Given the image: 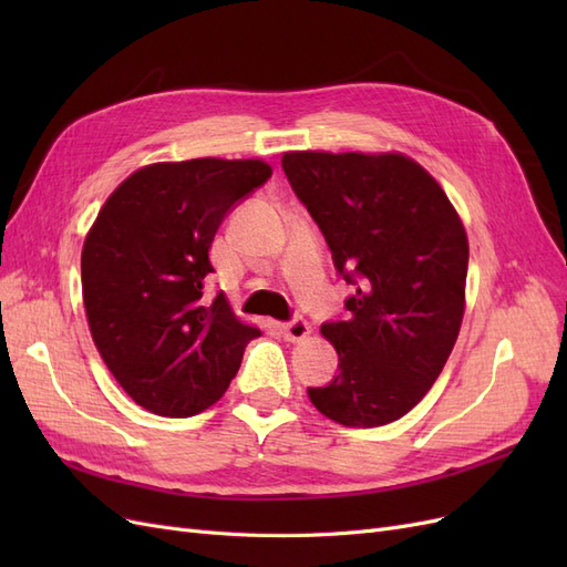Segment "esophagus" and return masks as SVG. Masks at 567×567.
<instances>
[{
	"label": "esophagus",
	"mask_w": 567,
	"mask_h": 567,
	"mask_svg": "<svg viewBox=\"0 0 567 567\" xmlns=\"http://www.w3.org/2000/svg\"><path fill=\"white\" fill-rule=\"evenodd\" d=\"M281 333H284V338L288 340V342H302L305 338H310V333H312V326L307 323L305 319H293V321H288V323H284L281 326Z\"/></svg>",
	"instance_id": "esophagus-1"
}]
</instances>
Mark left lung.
Masks as SVG:
<instances>
[{"label": "left lung", "mask_w": 567, "mask_h": 567, "mask_svg": "<svg viewBox=\"0 0 567 567\" xmlns=\"http://www.w3.org/2000/svg\"><path fill=\"white\" fill-rule=\"evenodd\" d=\"M284 173L357 293L348 321L321 326L338 375L310 388L326 419L375 427L402 419L447 364L466 310L468 236L437 179L388 153L288 151Z\"/></svg>", "instance_id": "obj_1"}]
</instances>
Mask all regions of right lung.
<instances>
[{"label":"right lung","instance_id":"1","mask_svg":"<svg viewBox=\"0 0 567 567\" xmlns=\"http://www.w3.org/2000/svg\"><path fill=\"white\" fill-rule=\"evenodd\" d=\"M271 175L260 158L153 163L101 205L82 246V300L94 346L151 414H200L227 392L248 340L225 293L203 284L221 219Z\"/></svg>","mask_w":567,"mask_h":567}]
</instances>
